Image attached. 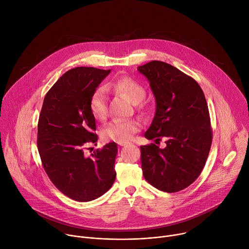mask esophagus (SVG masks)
Returning a JSON list of instances; mask_svg holds the SVG:
<instances>
[{"label": "esophagus", "instance_id": "1", "mask_svg": "<svg viewBox=\"0 0 249 249\" xmlns=\"http://www.w3.org/2000/svg\"><path fill=\"white\" fill-rule=\"evenodd\" d=\"M119 146H121V147H124V146H127L128 144H129V142H118L117 143Z\"/></svg>", "mask_w": 249, "mask_h": 249}]
</instances>
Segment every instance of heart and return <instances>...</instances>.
<instances>
[{
    "mask_svg": "<svg viewBox=\"0 0 249 249\" xmlns=\"http://www.w3.org/2000/svg\"><path fill=\"white\" fill-rule=\"evenodd\" d=\"M106 89H113L127 95L133 103H139L144 99L146 90L143 86L130 77H122L106 86ZM107 91L103 87H98L90 95L89 107L91 115L96 120L102 121L107 117ZM141 123L138 120H116L106 124L100 131V136L105 142H127L131 140L139 130Z\"/></svg>",
    "mask_w": 249,
    "mask_h": 249,
    "instance_id": "obj_1",
    "label": "heart"
}]
</instances>
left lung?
<instances>
[{
    "label": "left lung",
    "mask_w": 249,
    "mask_h": 249,
    "mask_svg": "<svg viewBox=\"0 0 249 249\" xmlns=\"http://www.w3.org/2000/svg\"><path fill=\"white\" fill-rule=\"evenodd\" d=\"M138 71L150 82L157 102L149 140H165L160 149L141 146L145 179L160 191L173 193L192 184L202 172L213 139L208 104L198 83L177 68L152 61Z\"/></svg>",
    "instance_id": "obj_1"
}]
</instances>
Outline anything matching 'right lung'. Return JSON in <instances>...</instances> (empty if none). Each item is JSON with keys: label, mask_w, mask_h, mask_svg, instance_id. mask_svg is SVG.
Instances as JSON below:
<instances>
[{"label": "right lung", "mask_w": 249, "mask_h": 249, "mask_svg": "<svg viewBox=\"0 0 249 249\" xmlns=\"http://www.w3.org/2000/svg\"><path fill=\"white\" fill-rule=\"evenodd\" d=\"M110 70L78 67L69 70L46 93L38 119L37 148L49 179L64 195L88 202L108 191L115 177L114 142L89 157L84 150L95 144V119L89 98Z\"/></svg>", "instance_id": "add662e5"}]
</instances>
